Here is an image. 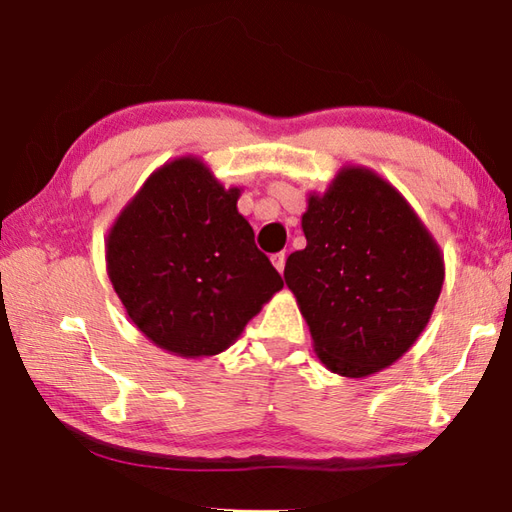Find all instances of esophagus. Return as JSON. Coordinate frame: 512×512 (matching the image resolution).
<instances>
[{
    "instance_id": "esophagus-1",
    "label": "esophagus",
    "mask_w": 512,
    "mask_h": 512,
    "mask_svg": "<svg viewBox=\"0 0 512 512\" xmlns=\"http://www.w3.org/2000/svg\"><path fill=\"white\" fill-rule=\"evenodd\" d=\"M271 262H273V266L277 268V273H284V264H287V255L277 253V255L271 257Z\"/></svg>"
}]
</instances>
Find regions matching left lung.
<instances>
[{"label":"left lung","mask_w":512,"mask_h":512,"mask_svg":"<svg viewBox=\"0 0 512 512\" xmlns=\"http://www.w3.org/2000/svg\"><path fill=\"white\" fill-rule=\"evenodd\" d=\"M305 250L284 266L318 359L368 377L409 352L445 282L443 250L397 189L348 164L302 214Z\"/></svg>","instance_id":"1"}]
</instances>
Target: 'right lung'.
<instances>
[{
  "mask_svg": "<svg viewBox=\"0 0 512 512\" xmlns=\"http://www.w3.org/2000/svg\"><path fill=\"white\" fill-rule=\"evenodd\" d=\"M239 196L183 155L155 169L108 230L112 289L146 339L176 357L228 350L282 289Z\"/></svg>",
  "mask_w": 512,
  "mask_h": 512,
  "instance_id": "obj_1",
  "label": "right lung"
}]
</instances>
